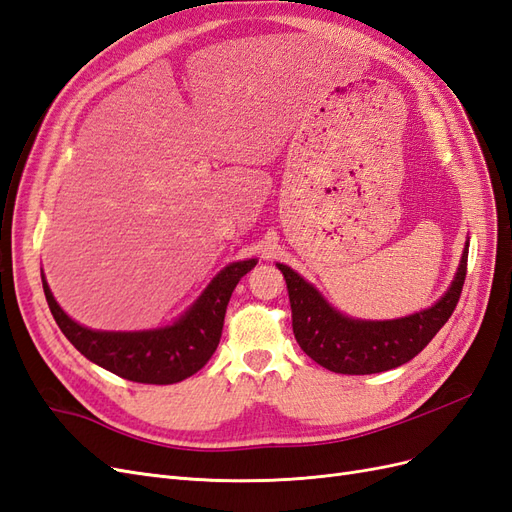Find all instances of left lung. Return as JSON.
Instances as JSON below:
<instances>
[{"label": "left lung", "instance_id": "obj_1", "mask_svg": "<svg viewBox=\"0 0 512 512\" xmlns=\"http://www.w3.org/2000/svg\"><path fill=\"white\" fill-rule=\"evenodd\" d=\"M468 247L466 241L453 282L436 303L393 320L346 316L324 299L314 284L277 262L288 286L292 331L301 350L324 369L348 376L380 374L408 363L451 318L466 280Z\"/></svg>", "mask_w": 512, "mask_h": 512}]
</instances>
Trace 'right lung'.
<instances>
[{
    "label": "right lung",
    "instance_id": "obj_1",
    "mask_svg": "<svg viewBox=\"0 0 512 512\" xmlns=\"http://www.w3.org/2000/svg\"><path fill=\"white\" fill-rule=\"evenodd\" d=\"M256 262L258 258L230 262L175 322L145 331L83 327L59 307L44 273L42 288L57 327L85 359L132 382L175 384L194 376L213 356L222 337L230 294Z\"/></svg>",
    "mask_w": 512,
    "mask_h": 512
}]
</instances>
